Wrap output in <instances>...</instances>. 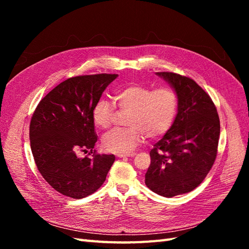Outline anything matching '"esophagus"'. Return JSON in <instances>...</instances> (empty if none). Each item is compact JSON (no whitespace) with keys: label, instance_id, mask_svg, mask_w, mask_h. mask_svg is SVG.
<instances>
[{"label":"esophagus","instance_id":"esophagus-1","mask_svg":"<svg viewBox=\"0 0 249 249\" xmlns=\"http://www.w3.org/2000/svg\"><path fill=\"white\" fill-rule=\"evenodd\" d=\"M135 155H136V154H135V153H127V154H118V155H117V157H118V158H124V157H134Z\"/></svg>","mask_w":249,"mask_h":249}]
</instances>
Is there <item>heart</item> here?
Wrapping results in <instances>:
<instances>
[{"instance_id":"b5f03b06","label":"heart","mask_w":249,"mask_h":249,"mask_svg":"<svg viewBox=\"0 0 249 249\" xmlns=\"http://www.w3.org/2000/svg\"><path fill=\"white\" fill-rule=\"evenodd\" d=\"M114 100L118 107L130 111L127 127H119L103 137L104 148L110 153L127 154L144 139L158 138L166 133L176 118L178 95L175 89L163 87L153 89L141 84H131L118 89ZM114 107L107 100H100L92 112L94 124L108 129L112 124Z\"/></svg>"}]
</instances>
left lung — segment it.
Segmentation results:
<instances>
[{"label": "left lung", "mask_w": 249, "mask_h": 249, "mask_svg": "<svg viewBox=\"0 0 249 249\" xmlns=\"http://www.w3.org/2000/svg\"><path fill=\"white\" fill-rule=\"evenodd\" d=\"M178 95L170 129L150 150L145 185L165 197L192 191L212 168L217 156L220 122L210 95L192 79L157 72Z\"/></svg>", "instance_id": "obj_1"}]
</instances>
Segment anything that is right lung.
Returning a JSON list of instances; mask_svg holds the SVG:
<instances>
[{"mask_svg": "<svg viewBox=\"0 0 249 249\" xmlns=\"http://www.w3.org/2000/svg\"><path fill=\"white\" fill-rule=\"evenodd\" d=\"M117 74L72 77L39 102L30 123V143L36 166L56 191L80 199L106 180L114 155L95 154L92 112L104 90ZM93 153L80 158L79 151Z\"/></svg>", "mask_w": 249, "mask_h": 249, "instance_id": "add662e5", "label": "right lung"}]
</instances>
